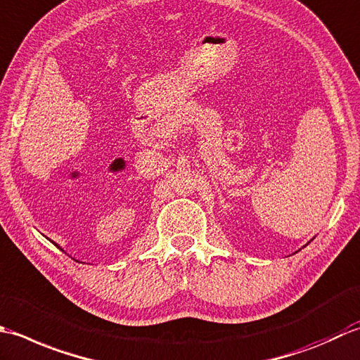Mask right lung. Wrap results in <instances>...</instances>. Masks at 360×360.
<instances>
[{
	"mask_svg": "<svg viewBox=\"0 0 360 360\" xmlns=\"http://www.w3.org/2000/svg\"><path fill=\"white\" fill-rule=\"evenodd\" d=\"M51 242H53V240H51ZM53 244H54V245H56V247H57V248H60V250H63V248H62V247H60V245H58V244H56V242H53Z\"/></svg>",
	"mask_w": 360,
	"mask_h": 360,
	"instance_id": "1",
	"label": "right lung"
}]
</instances>
